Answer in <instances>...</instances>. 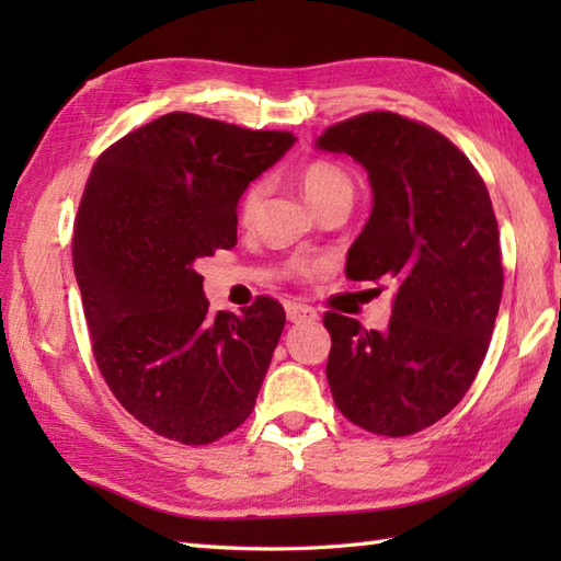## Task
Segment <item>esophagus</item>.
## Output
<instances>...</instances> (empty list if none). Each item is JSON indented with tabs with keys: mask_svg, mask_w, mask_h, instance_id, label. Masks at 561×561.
<instances>
[{
	"mask_svg": "<svg viewBox=\"0 0 561 561\" xmlns=\"http://www.w3.org/2000/svg\"><path fill=\"white\" fill-rule=\"evenodd\" d=\"M287 318H289V323H311V320H318V313L311 306L287 304Z\"/></svg>",
	"mask_w": 561,
	"mask_h": 561,
	"instance_id": "obj_1",
	"label": "esophagus"
}]
</instances>
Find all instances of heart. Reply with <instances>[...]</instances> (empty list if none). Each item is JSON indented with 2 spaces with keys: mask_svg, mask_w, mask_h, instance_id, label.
<instances>
[{
  "mask_svg": "<svg viewBox=\"0 0 561 561\" xmlns=\"http://www.w3.org/2000/svg\"><path fill=\"white\" fill-rule=\"evenodd\" d=\"M299 185H301L304 197L308 199V205H311L313 209L320 205V202H325L332 195L352 193L350 175L344 173L340 165L330 163V161H313V163L304 165L301 173H299ZM262 195H265V183H253L243 193L241 209H238L243 224H250V221L255 219L257 207H260V202H262ZM296 270L308 274V272H311V265H306V262H301V265H296Z\"/></svg>",
  "mask_w": 561,
  "mask_h": 561,
  "instance_id": "heart-1",
  "label": "heart"
}]
</instances>
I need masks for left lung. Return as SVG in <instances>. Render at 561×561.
I'll list each match as a JSON object with an SVG mask.
<instances>
[{"label": "left lung", "mask_w": 561, "mask_h": 561, "mask_svg": "<svg viewBox=\"0 0 561 561\" xmlns=\"http://www.w3.org/2000/svg\"><path fill=\"white\" fill-rule=\"evenodd\" d=\"M316 149L362 163L374 193L347 277L396 287L386 330L325 316L332 398L366 432H422L462 400L490 347L504 289L490 193L458 147L396 113L344 121Z\"/></svg>", "instance_id": "1"}]
</instances>
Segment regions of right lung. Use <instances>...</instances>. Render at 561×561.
Listing matches in <instances>:
<instances>
[{"label":"right lung","instance_id":"add662e5","mask_svg":"<svg viewBox=\"0 0 561 561\" xmlns=\"http://www.w3.org/2000/svg\"><path fill=\"white\" fill-rule=\"evenodd\" d=\"M294 141L169 113L93 163L71 238L93 356L159 436L211 444L255 408L287 316L267 296L211 313L195 265L236 245L238 199Z\"/></svg>","mask_w":561,"mask_h":561}]
</instances>
